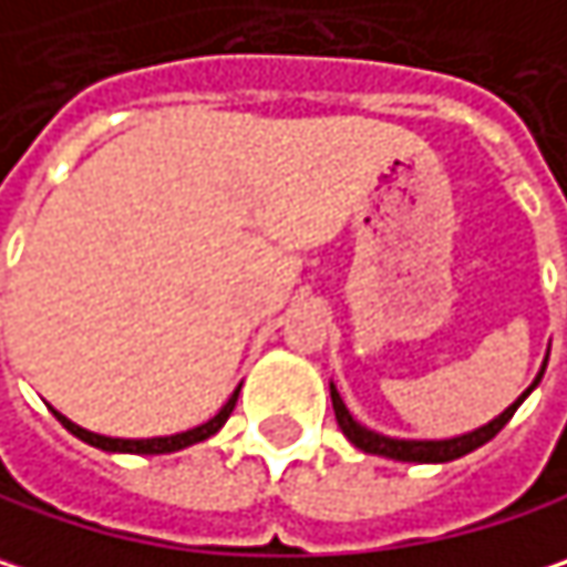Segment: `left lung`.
<instances>
[{
  "instance_id": "obj_1",
  "label": "left lung",
  "mask_w": 567,
  "mask_h": 567,
  "mask_svg": "<svg viewBox=\"0 0 567 567\" xmlns=\"http://www.w3.org/2000/svg\"><path fill=\"white\" fill-rule=\"evenodd\" d=\"M548 361V358H546ZM546 361H543V371L536 374V381L526 386L509 406H506L501 416H494L487 425H477L474 432H465V435H455V439H393V435H384V432H374L368 425H361L344 406V400L339 396L336 384H329V393H332V410H336V420H339V429L344 432V439L368 452V455H381V458H393V462H416V465H445V462H455L462 458L467 452L481 449L484 442H491L506 423L509 416L516 413V406L539 386L543 374H546Z\"/></svg>"
}]
</instances>
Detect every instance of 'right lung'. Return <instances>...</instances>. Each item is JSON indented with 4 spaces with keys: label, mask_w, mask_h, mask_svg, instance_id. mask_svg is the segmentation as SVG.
<instances>
[{
    "label": "right lung",
    "mask_w": 567,
    "mask_h": 567,
    "mask_svg": "<svg viewBox=\"0 0 567 567\" xmlns=\"http://www.w3.org/2000/svg\"><path fill=\"white\" fill-rule=\"evenodd\" d=\"M238 390H241V386H235V393L225 400V406L213 416V420H206V423L196 425V429L177 432V435H154V439H112V435H100V432H90V429H83V425L70 423V420H66L63 413H58V410H51V413L58 416V423H61L70 435H76L80 442H86V445H93V449H102V452H118V455H167V452H181V449H189V445L206 442L209 435H216L225 425V420L231 416V410H235Z\"/></svg>",
    "instance_id": "add662e5"
}]
</instances>
